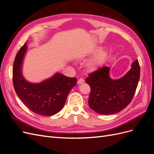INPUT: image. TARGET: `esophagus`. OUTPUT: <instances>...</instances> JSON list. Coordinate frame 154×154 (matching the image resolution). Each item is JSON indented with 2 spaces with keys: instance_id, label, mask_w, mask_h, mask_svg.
Segmentation results:
<instances>
[{
  "instance_id": "1",
  "label": "esophagus",
  "mask_w": 154,
  "mask_h": 154,
  "mask_svg": "<svg viewBox=\"0 0 154 154\" xmlns=\"http://www.w3.org/2000/svg\"><path fill=\"white\" fill-rule=\"evenodd\" d=\"M83 82H84V80H83V78H80L79 80H78V84H82V83H83Z\"/></svg>"
}]
</instances>
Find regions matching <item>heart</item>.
Segmentation results:
<instances>
[{"mask_svg": "<svg viewBox=\"0 0 154 154\" xmlns=\"http://www.w3.org/2000/svg\"><path fill=\"white\" fill-rule=\"evenodd\" d=\"M95 51H92V52L88 53V54L94 53ZM106 57L107 53L105 51H100L87 63L86 68L87 71L88 72H94L97 71V69H100L104 64Z\"/></svg>", "mask_w": 154, "mask_h": 154, "instance_id": "heart-1", "label": "heart"}]
</instances>
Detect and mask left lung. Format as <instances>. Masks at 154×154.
<instances>
[{
	"label": "left lung",
	"mask_w": 154,
	"mask_h": 154,
	"mask_svg": "<svg viewBox=\"0 0 154 154\" xmlns=\"http://www.w3.org/2000/svg\"><path fill=\"white\" fill-rule=\"evenodd\" d=\"M109 71L108 67H101L88 74L85 80L91 87L88 105L100 114H113L127 107L133 98L140 77L137 60L122 78L112 80Z\"/></svg>",
	"instance_id": "8db88e82"
}]
</instances>
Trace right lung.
<instances>
[{
	"mask_svg": "<svg viewBox=\"0 0 154 154\" xmlns=\"http://www.w3.org/2000/svg\"><path fill=\"white\" fill-rule=\"evenodd\" d=\"M27 49L25 44L18 51L13 67V83L18 96L35 114L49 116L58 113L69 92L76 85V78L57 73L40 83L27 82L22 74V63Z\"/></svg>",
	"mask_w": 154,
	"mask_h": 154,
	"instance_id": "obj_1",
	"label": "right lung"
}]
</instances>
